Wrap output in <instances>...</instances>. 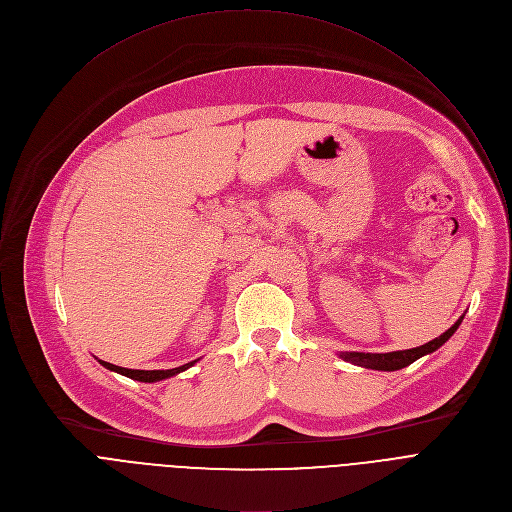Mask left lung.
<instances>
[{
  "label": "left lung",
  "instance_id": "8db88e82",
  "mask_svg": "<svg viewBox=\"0 0 512 512\" xmlns=\"http://www.w3.org/2000/svg\"><path fill=\"white\" fill-rule=\"evenodd\" d=\"M462 320H464V316L452 328H448L442 336H437L431 342L421 344L417 348L397 350V352H340V358H344L352 364H358V367L373 369V371H399V369L409 367V364L415 362L417 358H421V356L437 350L442 344H446L452 338V334L458 330Z\"/></svg>",
  "mask_w": 512,
  "mask_h": 512
}]
</instances>
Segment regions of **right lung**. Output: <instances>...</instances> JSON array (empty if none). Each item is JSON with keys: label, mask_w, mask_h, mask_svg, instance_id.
Wrapping results in <instances>:
<instances>
[{"label": "right lung", "mask_w": 512, "mask_h": 512, "mask_svg": "<svg viewBox=\"0 0 512 512\" xmlns=\"http://www.w3.org/2000/svg\"><path fill=\"white\" fill-rule=\"evenodd\" d=\"M99 362L103 364L105 369L115 371V373H119V375H123V377H129V379H133V381H141V383H158V381L170 379V377H174V375H178V373H182V371L190 369L196 360L186 362V364H182V367H178V369H168V371H133V369L117 367V364H111V362H105V360H99Z\"/></svg>", "instance_id": "add662e5"}]
</instances>
